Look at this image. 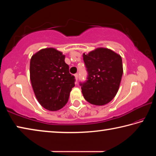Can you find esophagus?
Listing matches in <instances>:
<instances>
[{
    "label": "esophagus",
    "instance_id": "esophagus-1",
    "mask_svg": "<svg viewBox=\"0 0 156 156\" xmlns=\"http://www.w3.org/2000/svg\"><path fill=\"white\" fill-rule=\"evenodd\" d=\"M74 76H75V78H76V81H77V80H78V73H76V74H74Z\"/></svg>",
    "mask_w": 156,
    "mask_h": 156
}]
</instances>
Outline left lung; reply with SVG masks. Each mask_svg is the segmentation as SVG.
Returning <instances> with one entry per match:
<instances>
[{"label": "left lung", "mask_w": 156, "mask_h": 156, "mask_svg": "<svg viewBox=\"0 0 156 156\" xmlns=\"http://www.w3.org/2000/svg\"><path fill=\"white\" fill-rule=\"evenodd\" d=\"M83 56L88 72V80L80 84L84 99L98 106L109 103L118 93L123 73L120 55L98 47Z\"/></svg>", "instance_id": "left-lung-1"}]
</instances>
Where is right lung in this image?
<instances>
[{"mask_svg": "<svg viewBox=\"0 0 156 156\" xmlns=\"http://www.w3.org/2000/svg\"><path fill=\"white\" fill-rule=\"evenodd\" d=\"M65 56L56 49L39 50L30 60V80L37 100L51 112L58 111L68 102L75 86L74 76L69 72Z\"/></svg>", "mask_w": 156, "mask_h": 156, "instance_id": "add662e5", "label": "right lung"}]
</instances>
